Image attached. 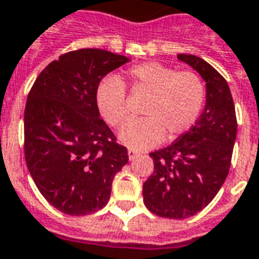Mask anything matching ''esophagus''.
Returning <instances> with one entry per match:
<instances>
[{
    "label": "esophagus",
    "instance_id": "esophagus-1",
    "mask_svg": "<svg viewBox=\"0 0 259 259\" xmlns=\"http://www.w3.org/2000/svg\"><path fill=\"white\" fill-rule=\"evenodd\" d=\"M127 155H129L130 161H135L136 158L139 157V152L135 151V150H132V148H130L129 151H127Z\"/></svg>",
    "mask_w": 259,
    "mask_h": 259
}]
</instances>
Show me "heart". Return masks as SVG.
<instances>
[{
	"label": "heart",
	"instance_id": "b5f03b06",
	"mask_svg": "<svg viewBox=\"0 0 259 259\" xmlns=\"http://www.w3.org/2000/svg\"><path fill=\"white\" fill-rule=\"evenodd\" d=\"M132 90L148 96L144 119H130L118 130L119 141L133 150L158 146L163 137L176 140L187 133L200 118L205 104V84L191 70L159 64L136 65L127 72ZM96 104L108 123L116 126L127 116L126 90L118 76L109 74L98 83Z\"/></svg>",
	"mask_w": 259,
	"mask_h": 259
}]
</instances>
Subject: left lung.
Returning a JSON list of instances; mask_svg holds the SVG:
<instances>
[{"label": "left lung", "instance_id": "8db88e82", "mask_svg": "<svg viewBox=\"0 0 259 259\" xmlns=\"http://www.w3.org/2000/svg\"><path fill=\"white\" fill-rule=\"evenodd\" d=\"M178 59L205 81V107L187 133L150 154L154 172L143 185L144 204L169 219L193 217L213 200L229 174L237 133L228 81L200 57L179 54Z\"/></svg>", "mask_w": 259, "mask_h": 259}]
</instances>
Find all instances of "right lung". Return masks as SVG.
<instances>
[{
  "label": "right lung",
  "instance_id": "add662e5",
  "mask_svg": "<svg viewBox=\"0 0 259 259\" xmlns=\"http://www.w3.org/2000/svg\"><path fill=\"white\" fill-rule=\"evenodd\" d=\"M130 59L100 48L70 51L38 74L25 108V158L42 197L80 217L107 205L129 161L96 104L98 83Z\"/></svg>",
  "mask_w": 259,
  "mask_h": 259
}]
</instances>
